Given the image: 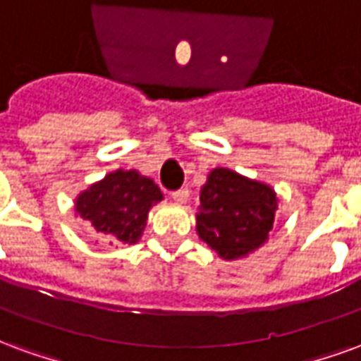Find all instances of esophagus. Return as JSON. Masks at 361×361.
Masks as SVG:
<instances>
[{"label":"esophagus","mask_w":361,"mask_h":361,"mask_svg":"<svg viewBox=\"0 0 361 361\" xmlns=\"http://www.w3.org/2000/svg\"><path fill=\"white\" fill-rule=\"evenodd\" d=\"M173 200L177 204H186L188 202V188H180V190L173 192Z\"/></svg>","instance_id":"1"}]
</instances>
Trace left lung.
Listing matches in <instances>:
<instances>
[{
  "label": "left lung",
  "instance_id": "8db88e82",
  "mask_svg": "<svg viewBox=\"0 0 361 361\" xmlns=\"http://www.w3.org/2000/svg\"><path fill=\"white\" fill-rule=\"evenodd\" d=\"M279 204L271 184L215 167L200 188L196 233L221 259L248 257L269 238Z\"/></svg>",
  "mask_w": 361,
  "mask_h": 361
}]
</instances>
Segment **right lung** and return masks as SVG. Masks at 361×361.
<instances>
[{
    "label": "right lung",
    "instance_id": "1",
    "mask_svg": "<svg viewBox=\"0 0 361 361\" xmlns=\"http://www.w3.org/2000/svg\"><path fill=\"white\" fill-rule=\"evenodd\" d=\"M163 194L136 169H117L92 183L75 198V215L88 221L104 240L136 244L148 223L149 209Z\"/></svg>",
    "mask_w": 361,
    "mask_h": 361
}]
</instances>
